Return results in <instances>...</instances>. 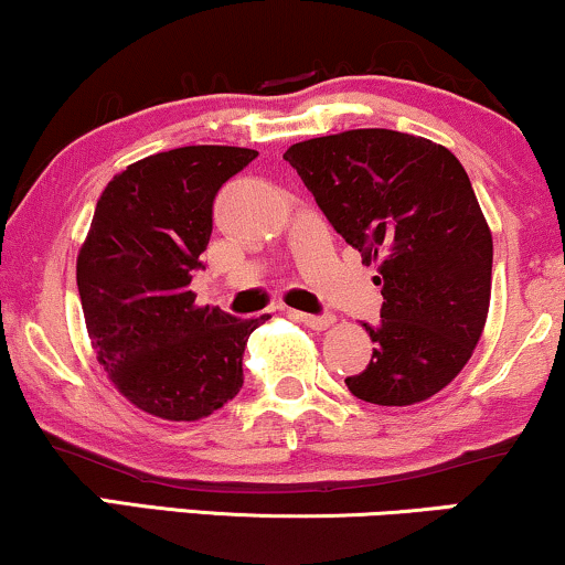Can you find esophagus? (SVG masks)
Segmentation results:
<instances>
[{"instance_id": "34e87169", "label": "esophagus", "mask_w": 565, "mask_h": 565, "mask_svg": "<svg viewBox=\"0 0 565 565\" xmlns=\"http://www.w3.org/2000/svg\"><path fill=\"white\" fill-rule=\"evenodd\" d=\"M289 316L295 318V321H300V323L310 326V329H318V331L329 329V326L334 323V318H331V316H310V312H297V310H289Z\"/></svg>"}]
</instances>
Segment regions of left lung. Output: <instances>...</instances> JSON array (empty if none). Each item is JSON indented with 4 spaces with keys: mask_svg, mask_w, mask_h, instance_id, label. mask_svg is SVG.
<instances>
[{
    "mask_svg": "<svg viewBox=\"0 0 565 565\" xmlns=\"http://www.w3.org/2000/svg\"><path fill=\"white\" fill-rule=\"evenodd\" d=\"M284 160L337 234L379 265L382 321L363 323L376 348L348 390L397 407L445 390L473 355L492 291V234L460 160L390 128L318 136Z\"/></svg>",
    "mask_w": 565,
    "mask_h": 565,
    "instance_id": "obj_1",
    "label": "left lung"
}]
</instances>
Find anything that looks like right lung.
Segmentation results:
<instances>
[{
	"label": "right lung",
	"mask_w": 565,
	"mask_h": 565,
	"mask_svg": "<svg viewBox=\"0 0 565 565\" xmlns=\"http://www.w3.org/2000/svg\"><path fill=\"white\" fill-rule=\"evenodd\" d=\"M257 158L244 147H179L128 166L97 200L76 281L88 339L128 403L200 420L244 384L247 339L263 321L194 305L192 274L213 234L217 189Z\"/></svg>",
	"instance_id": "right-lung-1"
}]
</instances>
